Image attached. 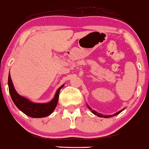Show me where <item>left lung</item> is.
Listing matches in <instances>:
<instances>
[{"label": "left lung", "instance_id": "1", "mask_svg": "<svg viewBox=\"0 0 149 149\" xmlns=\"http://www.w3.org/2000/svg\"><path fill=\"white\" fill-rule=\"evenodd\" d=\"M87 107H88V106H87ZM88 108H89V109H90V110H91L90 107H88ZM121 111H119V112H117V113H115V115H111V116H107H107H104V115H101V114H100V113H97V112H95V111H93V110H92V111H91V112H92V113H93V114H94V115H97V117H104V118H108V117H113V116L117 115H118V114H119L120 113H121Z\"/></svg>", "mask_w": 149, "mask_h": 149}]
</instances>
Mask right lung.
Instances as JSON below:
<instances>
[{"mask_svg": "<svg viewBox=\"0 0 149 149\" xmlns=\"http://www.w3.org/2000/svg\"><path fill=\"white\" fill-rule=\"evenodd\" d=\"M8 85H9V90L11 99L16 107L26 115L33 118L45 117L47 116L51 115L54 112L57 104H58L60 91L64 86V85H62L57 90L54 98L49 102L39 104L32 102L24 97L19 95L16 92L13 83H12L10 74H9V78H8Z\"/></svg>", "mask_w": 149, "mask_h": 149, "instance_id": "add662e5", "label": "right lung"}]
</instances>
